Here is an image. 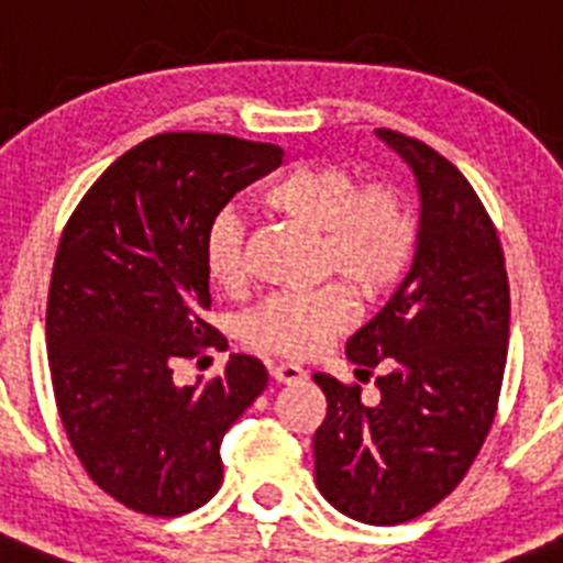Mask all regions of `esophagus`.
<instances>
[{"instance_id": "1", "label": "esophagus", "mask_w": 563, "mask_h": 563, "mask_svg": "<svg viewBox=\"0 0 563 563\" xmlns=\"http://www.w3.org/2000/svg\"><path fill=\"white\" fill-rule=\"evenodd\" d=\"M272 377L277 384H300L306 377V369L297 363H277V366H272Z\"/></svg>"}]
</instances>
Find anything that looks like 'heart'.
Masks as SVG:
<instances>
[{
  "label": "heart",
  "mask_w": 563,
  "mask_h": 563,
  "mask_svg": "<svg viewBox=\"0 0 563 563\" xmlns=\"http://www.w3.org/2000/svg\"><path fill=\"white\" fill-rule=\"evenodd\" d=\"M263 200L291 223L320 234V268L334 272L366 300L386 295L412 263L418 225L398 191L363 186L349 168L303 163L266 188ZM202 268L214 289L245 286L243 229L220 214L202 238ZM354 303L343 286H323L311 295H280L243 320V340L283 357L314 354L346 329Z\"/></svg>",
  "instance_id": "b5f03b06"
}]
</instances>
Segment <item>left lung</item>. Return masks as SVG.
<instances>
[{
  "label": "left lung",
  "mask_w": 563,
  "mask_h": 563,
  "mask_svg": "<svg viewBox=\"0 0 563 563\" xmlns=\"http://www.w3.org/2000/svg\"><path fill=\"white\" fill-rule=\"evenodd\" d=\"M415 174V260L398 291L349 338L354 375L386 366L380 398L318 372L325 420L314 481L338 512L391 527L461 484L495 420L507 366L509 280L498 231L475 188L427 143L377 129Z\"/></svg>",
  "instance_id": "obj_1"
}]
</instances>
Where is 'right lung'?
Here are the masks:
<instances>
[{
	"label": "right lung",
	"mask_w": 563,
	"mask_h": 563,
	"mask_svg": "<svg viewBox=\"0 0 563 563\" xmlns=\"http://www.w3.org/2000/svg\"><path fill=\"white\" fill-rule=\"evenodd\" d=\"M283 163L229 134H159L85 194L56 249L48 366L68 441L93 484L145 515H186L223 484L220 443L266 389V366L231 354L223 375L174 384L172 363L217 332L202 238L225 202Z\"/></svg>",
	"instance_id": "right-lung-1"
}]
</instances>
